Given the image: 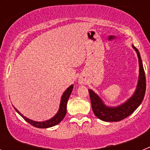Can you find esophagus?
<instances>
[{
  "mask_svg": "<svg viewBox=\"0 0 150 150\" xmlns=\"http://www.w3.org/2000/svg\"><path fill=\"white\" fill-rule=\"evenodd\" d=\"M79 84H84V83H86V80L83 77H80L79 79Z\"/></svg>",
  "mask_w": 150,
  "mask_h": 150,
  "instance_id": "34e87169",
  "label": "esophagus"
}]
</instances>
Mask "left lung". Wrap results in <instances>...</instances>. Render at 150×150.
I'll return each mask as SVG.
<instances>
[{
	"label": "left lung",
	"instance_id": "1",
	"mask_svg": "<svg viewBox=\"0 0 150 150\" xmlns=\"http://www.w3.org/2000/svg\"><path fill=\"white\" fill-rule=\"evenodd\" d=\"M132 47L137 52L139 62V76L137 87L131 98L123 104L116 107H109L104 103L98 95L88 89L91 107L97 117L104 122H119L133 113L143 101L146 91V77L140 52L134 45Z\"/></svg>",
	"mask_w": 150,
	"mask_h": 150
}]
</instances>
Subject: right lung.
<instances>
[{
	"mask_svg": "<svg viewBox=\"0 0 150 150\" xmlns=\"http://www.w3.org/2000/svg\"><path fill=\"white\" fill-rule=\"evenodd\" d=\"M73 88H74V86L71 85V86H70L64 91V92L63 95H62V98H61L60 106H59V111L57 112V113L53 116V117L51 118V119H50V120H46V121L36 122L34 121V120H30L28 118L24 116L16 108V107H14V108H15L16 111L23 118L24 120H25L26 122H28L29 124L33 125V126L37 127V128H50V127L55 126V125H58L59 123H60L62 121V120L64 118L66 113H67V100H68L69 97H70L71 92H72Z\"/></svg>",
	"mask_w": 150,
	"mask_h": 150,
	"instance_id": "right-lung-1",
	"label": "right lung"
}]
</instances>
